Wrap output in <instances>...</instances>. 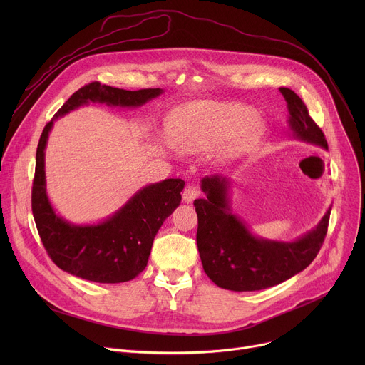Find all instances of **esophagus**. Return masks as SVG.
<instances>
[{"label": "esophagus", "mask_w": 365, "mask_h": 365, "mask_svg": "<svg viewBox=\"0 0 365 365\" xmlns=\"http://www.w3.org/2000/svg\"><path fill=\"white\" fill-rule=\"evenodd\" d=\"M199 195H200V190H199L196 186L187 185V186L185 187V190H183V200L187 202V203H190V202H193Z\"/></svg>", "instance_id": "esophagus-1"}]
</instances>
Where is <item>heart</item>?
Here are the masks:
<instances>
[{
    "label": "heart",
    "instance_id": "1",
    "mask_svg": "<svg viewBox=\"0 0 365 365\" xmlns=\"http://www.w3.org/2000/svg\"><path fill=\"white\" fill-rule=\"evenodd\" d=\"M245 114L244 108L230 102H192L173 114V135L187 153L210 150L221 141L225 153H237L250 147L263 133L262 121L244 120Z\"/></svg>",
    "mask_w": 365,
    "mask_h": 365
}]
</instances>
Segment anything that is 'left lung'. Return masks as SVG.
<instances>
[{
	"label": "left lung",
	"instance_id": "1",
	"mask_svg": "<svg viewBox=\"0 0 365 365\" xmlns=\"http://www.w3.org/2000/svg\"><path fill=\"white\" fill-rule=\"evenodd\" d=\"M287 102L289 130L300 141L328 150L322 130L310 118L303 101L289 88H279ZM230 179L205 176L200 189L206 197L195 199L196 242L205 273L217 286L232 292H254L276 286L304 270L328 231L331 206L319 224L294 241H274L254 235L232 214Z\"/></svg>",
	"mask_w": 365,
	"mask_h": 365
}]
</instances>
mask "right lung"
I'll return each instance as SVG.
<instances>
[{
  "instance_id": "add662e5",
  "label": "right lung",
  "mask_w": 365,
  "mask_h": 365,
  "mask_svg": "<svg viewBox=\"0 0 365 365\" xmlns=\"http://www.w3.org/2000/svg\"><path fill=\"white\" fill-rule=\"evenodd\" d=\"M162 93L160 88L125 91L92 82L78 89L46 124L36 151L31 211L47 254L63 272L95 283H124L137 277L147 266L155 234L180 205L185 182L166 179L147 185L107 220L72 224L56 214L46 192L44 151L51 127L89 102L137 108Z\"/></svg>"
}]
</instances>
